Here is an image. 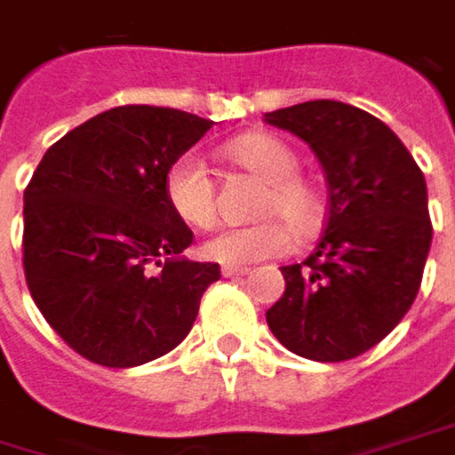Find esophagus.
I'll return each instance as SVG.
<instances>
[{
  "label": "esophagus",
  "instance_id": "1",
  "mask_svg": "<svg viewBox=\"0 0 455 455\" xmlns=\"http://www.w3.org/2000/svg\"><path fill=\"white\" fill-rule=\"evenodd\" d=\"M247 273H250V267H244V265H224L221 267L224 278H239V275H247Z\"/></svg>",
  "mask_w": 455,
  "mask_h": 455
}]
</instances>
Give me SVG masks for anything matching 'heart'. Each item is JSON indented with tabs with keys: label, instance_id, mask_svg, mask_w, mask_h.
<instances>
[{
	"label": "heart",
	"instance_id": "1",
	"mask_svg": "<svg viewBox=\"0 0 455 455\" xmlns=\"http://www.w3.org/2000/svg\"><path fill=\"white\" fill-rule=\"evenodd\" d=\"M224 154L234 164L267 182L259 198V213L270 219L250 227L221 228L203 244V257L221 265H250L288 252L293 231L282 221L283 218L301 234H308L322 224L324 196L311 180L299 174L301 159L285 141L265 133H247L228 141ZM164 198L174 216L190 227L205 228L216 221V185L205 162L193 151L180 154L167 167ZM273 212L279 216L273 217Z\"/></svg>",
	"mask_w": 455,
	"mask_h": 455
}]
</instances>
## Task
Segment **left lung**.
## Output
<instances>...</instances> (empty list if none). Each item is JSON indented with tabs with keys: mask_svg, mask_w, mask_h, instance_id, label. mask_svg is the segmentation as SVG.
<instances>
[{
	"mask_svg": "<svg viewBox=\"0 0 455 455\" xmlns=\"http://www.w3.org/2000/svg\"><path fill=\"white\" fill-rule=\"evenodd\" d=\"M307 141L330 188L327 227L301 265L281 267L285 293L267 327L291 353L319 363L358 358L412 307L433 242L427 188L387 123L337 100L265 113Z\"/></svg>",
	"mask_w": 455,
	"mask_h": 455,
	"instance_id": "left-lung-1",
	"label": "left lung"
}]
</instances>
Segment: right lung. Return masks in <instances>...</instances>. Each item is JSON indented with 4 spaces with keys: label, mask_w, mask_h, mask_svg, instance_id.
Instances as JSON below:
<instances>
[{
    "label": "right lung",
    "mask_w": 455,
    "mask_h": 455,
    "mask_svg": "<svg viewBox=\"0 0 455 455\" xmlns=\"http://www.w3.org/2000/svg\"><path fill=\"white\" fill-rule=\"evenodd\" d=\"M213 121L123 105L68 131L25 188L22 265L36 307L82 358L133 368L174 350L219 262L182 252L193 231L164 198V174Z\"/></svg>",
    "instance_id": "obj_1"
}]
</instances>
